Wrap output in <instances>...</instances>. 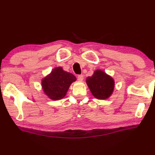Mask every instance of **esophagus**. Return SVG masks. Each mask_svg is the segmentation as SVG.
I'll use <instances>...</instances> for the list:
<instances>
[{"label":"esophagus","mask_w":155,"mask_h":155,"mask_svg":"<svg viewBox=\"0 0 155 155\" xmlns=\"http://www.w3.org/2000/svg\"><path fill=\"white\" fill-rule=\"evenodd\" d=\"M84 76L83 75H78V80L80 81H82L83 80H84Z\"/></svg>","instance_id":"obj_1"}]
</instances>
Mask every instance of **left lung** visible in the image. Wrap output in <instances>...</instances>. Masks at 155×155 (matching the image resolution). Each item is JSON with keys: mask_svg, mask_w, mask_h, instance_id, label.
Instances as JSON below:
<instances>
[{"mask_svg": "<svg viewBox=\"0 0 155 155\" xmlns=\"http://www.w3.org/2000/svg\"><path fill=\"white\" fill-rule=\"evenodd\" d=\"M86 84L95 98L105 100L112 94L114 88V80L104 71L97 69L91 77L86 78Z\"/></svg>", "mask_w": 155, "mask_h": 155, "instance_id": "obj_1", "label": "left lung"}]
</instances>
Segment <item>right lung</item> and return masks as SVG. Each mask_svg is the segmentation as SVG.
Instances as JSON below:
<instances>
[{
	"label": "right lung",
	"instance_id": "obj_1",
	"mask_svg": "<svg viewBox=\"0 0 155 155\" xmlns=\"http://www.w3.org/2000/svg\"><path fill=\"white\" fill-rule=\"evenodd\" d=\"M77 80L72 74L63 70L61 67H55L41 81L43 92L50 99L58 100L66 95L69 86Z\"/></svg>",
	"mask_w": 155,
	"mask_h": 155
}]
</instances>
